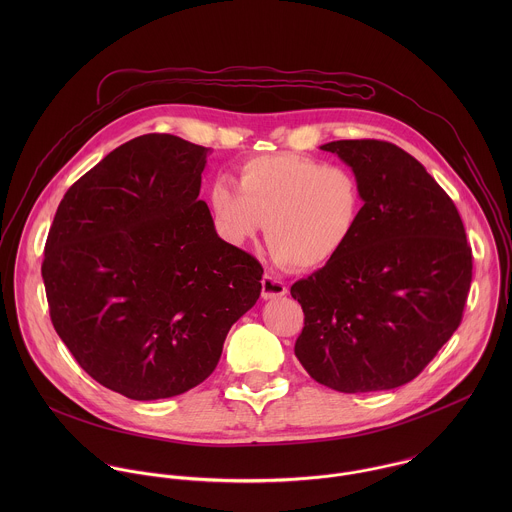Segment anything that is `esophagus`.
I'll list each match as a JSON object with an SVG mask.
<instances>
[{
  "instance_id": "34e87169",
  "label": "esophagus",
  "mask_w": 512,
  "mask_h": 512,
  "mask_svg": "<svg viewBox=\"0 0 512 512\" xmlns=\"http://www.w3.org/2000/svg\"><path fill=\"white\" fill-rule=\"evenodd\" d=\"M288 293V288L282 280L274 278V276H264L262 278V297L264 299H276V297H282Z\"/></svg>"
}]
</instances>
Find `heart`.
Returning <instances> with one entry per match:
<instances>
[{
  "instance_id": "obj_1",
  "label": "heart",
  "mask_w": 512,
  "mask_h": 512,
  "mask_svg": "<svg viewBox=\"0 0 512 512\" xmlns=\"http://www.w3.org/2000/svg\"><path fill=\"white\" fill-rule=\"evenodd\" d=\"M211 211L220 234L242 246L266 222V240L278 264L313 270L335 260L353 240L365 195L345 165L295 153H270L238 167V187L213 183Z\"/></svg>"
}]
</instances>
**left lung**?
<instances>
[{
  "label": "left lung",
  "instance_id": "8db88e82",
  "mask_svg": "<svg viewBox=\"0 0 512 512\" xmlns=\"http://www.w3.org/2000/svg\"><path fill=\"white\" fill-rule=\"evenodd\" d=\"M363 217L349 246L292 286L295 357L313 380L355 394L414 380L461 323L473 276L461 217L426 167L394 144L339 140Z\"/></svg>",
  "mask_w": 512,
  "mask_h": 512
}]
</instances>
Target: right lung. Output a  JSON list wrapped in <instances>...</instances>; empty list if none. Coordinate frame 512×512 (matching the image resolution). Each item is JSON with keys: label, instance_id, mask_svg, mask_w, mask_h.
Returning <instances> with one entry per match:
<instances>
[{"label": "right lung", "instance_id": "1", "mask_svg": "<svg viewBox=\"0 0 512 512\" xmlns=\"http://www.w3.org/2000/svg\"><path fill=\"white\" fill-rule=\"evenodd\" d=\"M209 147L146 134L65 193L41 266L55 331L102 386L171 398L219 363L262 266L224 242L199 199Z\"/></svg>", "mask_w": 512, "mask_h": 512}]
</instances>
